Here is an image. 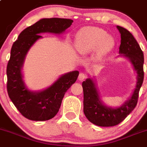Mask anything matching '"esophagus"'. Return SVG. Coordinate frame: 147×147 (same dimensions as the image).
<instances>
[{
  "label": "esophagus",
  "mask_w": 147,
  "mask_h": 147,
  "mask_svg": "<svg viewBox=\"0 0 147 147\" xmlns=\"http://www.w3.org/2000/svg\"><path fill=\"white\" fill-rule=\"evenodd\" d=\"M86 78V75H85L84 73H80V75H79V76H78V80H80V81H83V80H84Z\"/></svg>",
  "instance_id": "1"
}]
</instances>
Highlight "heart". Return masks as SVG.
Wrapping results in <instances>:
<instances>
[{
  "instance_id": "heart-1",
  "label": "heart",
  "mask_w": 147,
  "mask_h": 147,
  "mask_svg": "<svg viewBox=\"0 0 147 147\" xmlns=\"http://www.w3.org/2000/svg\"><path fill=\"white\" fill-rule=\"evenodd\" d=\"M76 46L81 54H90L96 51L97 58L101 59L113 50L115 40L102 29L86 27L77 34Z\"/></svg>"
}]
</instances>
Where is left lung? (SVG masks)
I'll use <instances>...</instances> for the list:
<instances>
[{
  "label": "left lung",
  "instance_id": "8db88e82",
  "mask_svg": "<svg viewBox=\"0 0 147 147\" xmlns=\"http://www.w3.org/2000/svg\"><path fill=\"white\" fill-rule=\"evenodd\" d=\"M117 28L121 37L119 57L127 59L131 62L136 72L137 81L129 98L117 107L107 106L103 102L94 78H88L83 82V112L90 123L101 127L118 125L134 110L144 80L143 51L128 30L120 26H117Z\"/></svg>",
  "mask_w": 147,
  "mask_h": 147
}]
</instances>
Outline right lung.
<instances>
[{
  "label": "right lung",
  "instance_id": "1",
  "mask_svg": "<svg viewBox=\"0 0 147 147\" xmlns=\"http://www.w3.org/2000/svg\"><path fill=\"white\" fill-rule=\"evenodd\" d=\"M72 22L73 20L69 19H41L24 29L12 46L6 69L8 94L16 109L29 120L45 121L53 118L59 110L67 90L76 81L79 72L72 71L61 75L43 90H30L22 74L26 56L36 41L42 38L41 33L61 35Z\"/></svg>",
  "mask_w": 147,
  "mask_h": 147
}]
</instances>
